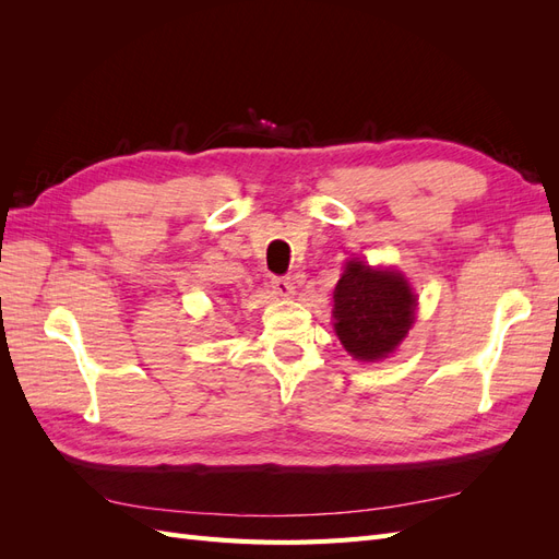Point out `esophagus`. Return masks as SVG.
<instances>
[{"instance_id": "1", "label": "esophagus", "mask_w": 559, "mask_h": 559, "mask_svg": "<svg viewBox=\"0 0 559 559\" xmlns=\"http://www.w3.org/2000/svg\"><path fill=\"white\" fill-rule=\"evenodd\" d=\"M273 292L280 296V298H292L296 294V286L292 282V277H275L273 280Z\"/></svg>"}]
</instances>
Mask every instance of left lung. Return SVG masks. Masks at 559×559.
Instances as JSON below:
<instances>
[{"label":"left lung","instance_id":"8db88e82","mask_svg":"<svg viewBox=\"0 0 559 559\" xmlns=\"http://www.w3.org/2000/svg\"><path fill=\"white\" fill-rule=\"evenodd\" d=\"M417 298L396 270L349 261L333 292L335 333L359 361L392 354L415 324Z\"/></svg>","mask_w":559,"mask_h":559}]
</instances>
